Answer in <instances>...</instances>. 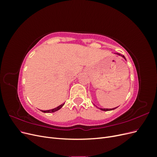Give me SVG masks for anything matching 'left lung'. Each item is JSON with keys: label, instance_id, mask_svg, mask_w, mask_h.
<instances>
[{"label": "left lung", "instance_id": "1", "mask_svg": "<svg viewBox=\"0 0 157 157\" xmlns=\"http://www.w3.org/2000/svg\"><path fill=\"white\" fill-rule=\"evenodd\" d=\"M114 54H115V55H118V56H122L123 58H124L126 61V58H125V57H124V56H123V55H121V54H118V53H114ZM97 108H98L99 109H100V110H101V111H112V110H114V109H117L118 107H115V108H112V109H104V108H99V107H98L97 106H96Z\"/></svg>", "mask_w": 157, "mask_h": 157}]
</instances>
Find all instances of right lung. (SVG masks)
Listing matches in <instances>:
<instances>
[{
  "mask_svg": "<svg viewBox=\"0 0 157 157\" xmlns=\"http://www.w3.org/2000/svg\"><path fill=\"white\" fill-rule=\"evenodd\" d=\"M64 104H65V103H62V104H61L60 105H59L58 107H56V108H54V109H50V110H46V111H43V110H40L42 112H43V113H54V112H56V111H58V110H59V109L62 107L63 105H64Z\"/></svg>",
  "mask_w": 157,
  "mask_h": 157,
  "instance_id": "right-lung-1",
  "label": "right lung"
}]
</instances>
